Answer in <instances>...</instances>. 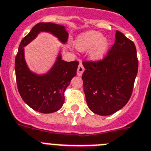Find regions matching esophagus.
I'll return each mask as SVG.
<instances>
[{"mask_svg":"<svg viewBox=\"0 0 151 151\" xmlns=\"http://www.w3.org/2000/svg\"><path fill=\"white\" fill-rule=\"evenodd\" d=\"M84 71V66H83V64L81 63L79 64V66H78V71H77V74H78V76L81 77V76L83 74Z\"/></svg>","mask_w":151,"mask_h":151,"instance_id":"1","label":"esophagus"}]
</instances>
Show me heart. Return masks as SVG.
Listing matches in <instances>:
<instances>
[{"label":"heart","mask_w":151,"mask_h":151,"mask_svg":"<svg viewBox=\"0 0 151 151\" xmlns=\"http://www.w3.org/2000/svg\"><path fill=\"white\" fill-rule=\"evenodd\" d=\"M74 46L78 51H89V57L93 61L103 60L107 54L109 41L103 37L101 32L97 31H87L81 33L74 40Z\"/></svg>","instance_id":"b5f03b06"}]
</instances>
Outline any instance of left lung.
Here are the masks:
<instances>
[{
    "instance_id": "1",
    "label": "left lung",
    "mask_w": 151,
    "mask_h": 151,
    "mask_svg": "<svg viewBox=\"0 0 151 151\" xmlns=\"http://www.w3.org/2000/svg\"><path fill=\"white\" fill-rule=\"evenodd\" d=\"M82 80L86 101L94 113L109 116L127 105L138 71L137 49L119 31L107 56L99 62H84Z\"/></svg>"
}]
</instances>
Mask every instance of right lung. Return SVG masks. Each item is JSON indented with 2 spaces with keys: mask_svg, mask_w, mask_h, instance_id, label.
Returning <instances> with one entry per match:
<instances>
[{
  "mask_svg": "<svg viewBox=\"0 0 151 151\" xmlns=\"http://www.w3.org/2000/svg\"><path fill=\"white\" fill-rule=\"evenodd\" d=\"M40 32L52 34L63 44L67 43L69 35L63 25L51 22L35 24L19 45L14 63L16 81L18 92L29 107L41 113H52L63 106L65 90L77 74L79 63L63 60L60 50L50 70L41 74L32 71L24 59V47Z\"/></svg>",
  "mask_w": 151,
  "mask_h": 151,
  "instance_id": "1",
  "label": "right lung"
}]
</instances>
